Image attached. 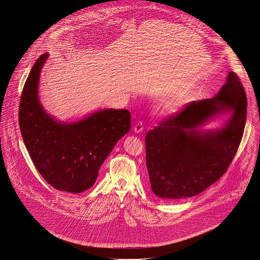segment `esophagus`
I'll return each instance as SVG.
<instances>
[{
	"label": "esophagus",
	"mask_w": 260,
	"mask_h": 260,
	"mask_svg": "<svg viewBox=\"0 0 260 260\" xmlns=\"http://www.w3.org/2000/svg\"><path fill=\"white\" fill-rule=\"evenodd\" d=\"M143 131V123L142 121H138L134 126V132L136 134H140Z\"/></svg>",
	"instance_id": "obj_1"
}]
</instances>
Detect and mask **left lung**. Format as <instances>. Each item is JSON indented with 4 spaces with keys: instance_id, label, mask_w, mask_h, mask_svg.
Segmentation results:
<instances>
[{
    "instance_id": "1",
    "label": "left lung",
    "mask_w": 260,
    "mask_h": 260,
    "mask_svg": "<svg viewBox=\"0 0 260 260\" xmlns=\"http://www.w3.org/2000/svg\"><path fill=\"white\" fill-rule=\"evenodd\" d=\"M247 101L235 72L212 99L188 103L162 120L145 137L146 167L152 192L167 200L193 197L225 173L243 136ZM232 110L220 130L201 132L198 126L213 115Z\"/></svg>"
}]
</instances>
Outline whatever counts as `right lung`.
<instances>
[{"label":"right lung","instance_id":"add662e5","mask_svg":"<svg viewBox=\"0 0 260 260\" xmlns=\"http://www.w3.org/2000/svg\"><path fill=\"white\" fill-rule=\"evenodd\" d=\"M48 54L37 60L24 83L19 109L20 133L36 168L53 188L81 193L91 188L101 165L131 129L127 110L106 109L77 122H58L40 105V70Z\"/></svg>","mask_w":260,"mask_h":260}]
</instances>
